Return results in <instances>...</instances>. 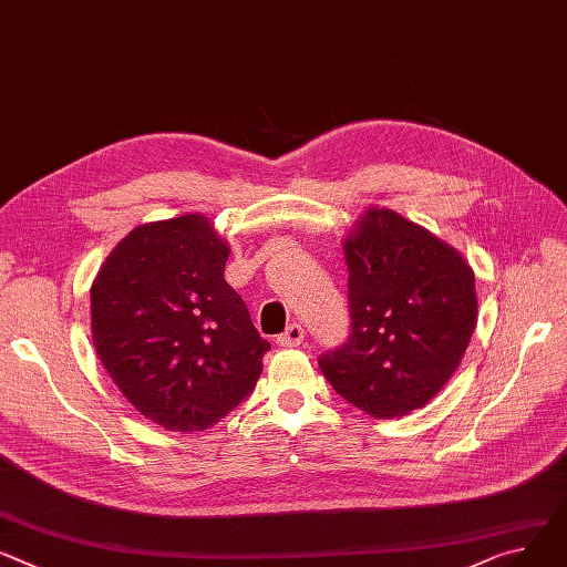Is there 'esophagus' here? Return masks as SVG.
<instances>
[{
	"mask_svg": "<svg viewBox=\"0 0 567 567\" xmlns=\"http://www.w3.org/2000/svg\"><path fill=\"white\" fill-rule=\"evenodd\" d=\"M303 339H306V330L300 328L298 323H291V326L278 337V344L285 347V349H291V347H300V344H303Z\"/></svg>",
	"mask_w": 567,
	"mask_h": 567,
	"instance_id": "1",
	"label": "esophagus"
}]
</instances>
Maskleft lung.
Returning a JSON list of instances; mask_svg holds the SVG:
<instances>
[{"label":"left lung","mask_w":567,"mask_h":567,"mask_svg":"<svg viewBox=\"0 0 567 567\" xmlns=\"http://www.w3.org/2000/svg\"><path fill=\"white\" fill-rule=\"evenodd\" d=\"M342 248L351 337L319 367L371 417H403L449 383L470 347L474 271L454 246L388 207H369Z\"/></svg>","instance_id":"1"}]
</instances>
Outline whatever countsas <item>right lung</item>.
<instances>
[{
	"instance_id": "1",
	"label": "right lung",
	"mask_w": 567,
	"mask_h": 567,
	"mask_svg": "<svg viewBox=\"0 0 567 567\" xmlns=\"http://www.w3.org/2000/svg\"><path fill=\"white\" fill-rule=\"evenodd\" d=\"M230 246L203 214L143 223L91 285L95 353L125 399L166 431H205L255 388L271 347L225 282Z\"/></svg>"
}]
</instances>
